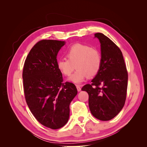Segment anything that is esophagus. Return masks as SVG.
Returning a JSON list of instances; mask_svg holds the SVG:
<instances>
[{
  "label": "esophagus",
  "mask_w": 147,
  "mask_h": 147,
  "mask_svg": "<svg viewBox=\"0 0 147 147\" xmlns=\"http://www.w3.org/2000/svg\"><path fill=\"white\" fill-rule=\"evenodd\" d=\"M76 87H77V91H81V87H80V85H76Z\"/></svg>",
  "instance_id": "esophagus-1"
}]
</instances>
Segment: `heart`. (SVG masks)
Instances as JSON below:
<instances>
[{"mask_svg": "<svg viewBox=\"0 0 147 147\" xmlns=\"http://www.w3.org/2000/svg\"><path fill=\"white\" fill-rule=\"evenodd\" d=\"M65 55L67 59H59L57 66L65 76H69L75 66L77 70L69 78L70 82L81 83L88 77L96 76L100 71L102 57L100 52L96 48L82 43H75L67 50Z\"/></svg>", "mask_w": 147, "mask_h": 147, "instance_id": "obj_1", "label": "heart"}]
</instances>
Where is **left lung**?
Returning a JSON list of instances; mask_svg holds the SVG:
<instances>
[{
    "mask_svg": "<svg viewBox=\"0 0 147 147\" xmlns=\"http://www.w3.org/2000/svg\"><path fill=\"white\" fill-rule=\"evenodd\" d=\"M99 40L102 65L99 73L82 88L89 95V107L92 115L101 121H109L119 113L125 104L128 75L123 54L111 40L96 33Z\"/></svg>",
    "mask_w": 147,
    "mask_h": 147,
    "instance_id": "obj_1",
    "label": "left lung"
}]
</instances>
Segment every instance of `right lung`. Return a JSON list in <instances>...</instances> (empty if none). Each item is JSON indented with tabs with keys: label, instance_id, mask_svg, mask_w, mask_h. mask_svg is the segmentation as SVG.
Segmentation results:
<instances>
[{
	"label": "right lung",
	"instance_id": "add662e5",
	"mask_svg": "<svg viewBox=\"0 0 147 147\" xmlns=\"http://www.w3.org/2000/svg\"><path fill=\"white\" fill-rule=\"evenodd\" d=\"M64 41L42 40L31 49L23 71L26 103L34 117L52 129L63 127L69 118L70 102L77 94L72 83H63L57 55Z\"/></svg>",
	"mask_w": 147,
	"mask_h": 147
}]
</instances>
